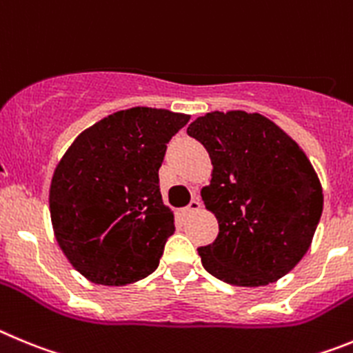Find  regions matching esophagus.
Returning a JSON list of instances; mask_svg holds the SVG:
<instances>
[{
  "instance_id": "34e87169",
  "label": "esophagus",
  "mask_w": 353,
  "mask_h": 353,
  "mask_svg": "<svg viewBox=\"0 0 353 353\" xmlns=\"http://www.w3.org/2000/svg\"><path fill=\"white\" fill-rule=\"evenodd\" d=\"M200 208H202V205H200V200L199 199H193L192 202H190V204L183 209V214L190 216V214H193V212H199Z\"/></svg>"
}]
</instances>
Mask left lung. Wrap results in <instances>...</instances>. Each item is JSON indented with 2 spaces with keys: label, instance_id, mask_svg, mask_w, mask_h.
<instances>
[{
  "label": "left lung",
  "instance_id": "obj_1",
  "mask_svg": "<svg viewBox=\"0 0 353 353\" xmlns=\"http://www.w3.org/2000/svg\"><path fill=\"white\" fill-rule=\"evenodd\" d=\"M188 135L211 158V183L200 195L220 225L214 243L199 248L204 269L236 287L283 278L310 250L322 216V184L311 161L259 112H208Z\"/></svg>",
  "mask_w": 353,
  "mask_h": 353
}]
</instances>
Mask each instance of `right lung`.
Segmentation results:
<instances>
[{
	"label": "right lung",
	"mask_w": 353,
	"mask_h": 353,
	"mask_svg": "<svg viewBox=\"0 0 353 353\" xmlns=\"http://www.w3.org/2000/svg\"><path fill=\"white\" fill-rule=\"evenodd\" d=\"M190 116L132 107L79 135L54 170L49 209L70 263L97 285L123 287L157 271L174 212L158 169Z\"/></svg>",
	"instance_id": "obj_1"
}]
</instances>
